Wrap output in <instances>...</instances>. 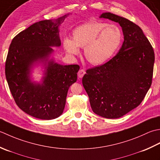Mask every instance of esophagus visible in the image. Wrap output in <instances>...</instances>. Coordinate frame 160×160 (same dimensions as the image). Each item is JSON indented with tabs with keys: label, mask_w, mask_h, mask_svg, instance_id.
I'll list each match as a JSON object with an SVG mask.
<instances>
[{
	"label": "esophagus",
	"mask_w": 160,
	"mask_h": 160,
	"mask_svg": "<svg viewBox=\"0 0 160 160\" xmlns=\"http://www.w3.org/2000/svg\"><path fill=\"white\" fill-rule=\"evenodd\" d=\"M85 74H86V71H85V70L81 69L79 70V72H78V77L79 78H82Z\"/></svg>",
	"instance_id": "1"
}]
</instances>
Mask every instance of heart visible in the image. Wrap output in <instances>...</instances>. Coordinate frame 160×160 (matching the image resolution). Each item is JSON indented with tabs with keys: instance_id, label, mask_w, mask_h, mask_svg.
Masks as SVG:
<instances>
[{
	"instance_id": "1",
	"label": "heart",
	"mask_w": 160,
	"mask_h": 160,
	"mask_svg": "<svg viewBox=\"0 0 160 160\" xmlns=\"http://www.w3.org/2000/svg\"><path fill=\"white\" fill-rule=\"evenodd\" d=\"M72 39L63 38V48L75 56L84 48V55L92 65H101L115 54L122 41V32L118 26L101 21L85 22L72 30Z\"/></svg>"
}]
</instances>
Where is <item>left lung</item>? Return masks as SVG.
<instances>
[{"label":"left lung","instance_id":"1","mask_svg":"<svg viewBox=\"0 0 160 160\" xmlns=\"http://www.w3.org/2000/svg\"><path fill=\"white\" fill-rule=\"evenodd\" d=\"M108 18L121 26L123 43L107 63L86 70L82 83L92 111L108 119H117L135 108L152 83L155 54L138 25L122 16L106 12Z\"/></svg>","mask_w":160,"mask_h":160}]
</instances>
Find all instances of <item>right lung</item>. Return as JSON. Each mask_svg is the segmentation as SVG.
Returning <instances> with one entry per match:
<instances>
[{
    "label": "right lung",
    "instance_id": "right-lung-1",
    "mask_svg": "<svg viewBox=\"0 0 160 160\" xmlns=\"http://www.w3.org/2000/svg\"><path fill=\"white\" fill-rule=\"evenodd\" d=\"M69 14L53 20L35 22L12 39L5 62V77L16 103L25 113L50 120L59 117L66 105L68 89L76 82L78 65L63 66L49 60L59 47L58 27ZM45 66L42 82L30 79L33 65Z\"/></svg>",
    "mask_w": 160,
    "mask_h": 160
}]
</instances>
